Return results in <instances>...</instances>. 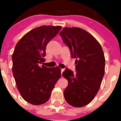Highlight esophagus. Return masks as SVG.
<instances>
[{"instance_id": "esophagus-1", "label": "esophagus", "mask_w": 121, "mask_h": 121, "mask_svg": "<svg viewBox=\"0 0 121 121\" xmlns=\"http://www.w3.org/2000/svg\"><path fill=\"white\" fill-rule=\"evenodd\" d=\"M64 70H65L64 69H61V73H62V72L64 71Z\"/></svg>"}]
</instances>
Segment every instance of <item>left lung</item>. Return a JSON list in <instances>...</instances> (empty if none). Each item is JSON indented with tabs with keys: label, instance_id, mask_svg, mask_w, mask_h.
Returning <instances> with one entry per match:
<instances>
[{
	"label": "left lung",
	"instance_id": "obj_1",
	"mask_svg": "<svg viewBox=\"0 0 121 121\" xmlns=\"http://www.w3.org/2000/svg\"><path fill=\"white\" fill-rule=\"evenodd\" d=\"M59 35L76 64V74L69 69L62 74L69 83L64 91L65 99L72 106H84L96 96L104 75L103 49L94 37L82 28H65Z\"/></svg>",
	"mask_w": 121,
	"mask_h": 121
}]
</instances>
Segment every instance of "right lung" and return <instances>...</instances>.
<instances>
[{"label":"right lung","instance_id":"add662e5","mask_svg":"<svg viewBox=\"0 0 121 121\" xmlns=\"http://www.w3.org/2000/svg\"><path fill=\"white\" fill-rule=\"evenodd\" d=\"M62 26L42 25L31 30L20 39L12 54V72L18 91L26 101L38 105L48 101L61 76L58 67H47L46 47Z\"/></svg>","mask_w":121,"mask_h":121}]
</instances>
